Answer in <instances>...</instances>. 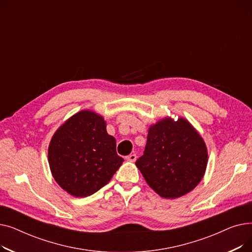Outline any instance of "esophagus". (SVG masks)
<instances>
[{
  "instance_id": "1",
  "label": "esophagus",
  "mask_w": 252,
  "mask_h": 252,
  "mask_svg": "<svg viewBox=\"0 0 252 252\" xmlns=\"http://www.w3.org/2000/svg\"><path fill=\"white\" fill-rule=\"evenodd\" d=\"M126 159L127 161H130V162H135L137 160V155L136 154H130V155L126 157Z\"/></svg>"
}]
</instances>
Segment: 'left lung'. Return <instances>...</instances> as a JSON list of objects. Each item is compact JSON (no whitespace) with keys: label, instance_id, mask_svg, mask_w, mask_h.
<instances>
[{"label":"left lung","instance_id":"1","mask_svg":"<svg viewBox=\"0 0 252 252\" xmlns=\"http://www.w3.org/2000/svg\"><path fill=\"white\" fill-rule=\"evenodd\" d=\"M207 161L206 144L190 122L166 116L149 126L146 147L136 165L154 192L175 199L195 189Z\"/></svg>","mask_w":252,"mask_h":252}]
</instances>
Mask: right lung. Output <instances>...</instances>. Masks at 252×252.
<instances>
[{"mask_svg": "<svg viewBox=\"0 0 252 252\" xmlns=\"http://www.w3.org/2000/svg\"><path fill=\"white\" fill-rule=\"evenodd\" d=\"M48 161L59 186L79 198L108 184L124 158L116 153L115 138L106 130L104 117L84 109L70 116L53 135Z\"/></svg>", "mask_w": 252, "mask_h": 252, "instance_id": "obj_1", "label": "right lung"}]
</instances>
